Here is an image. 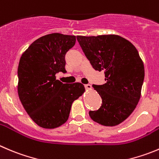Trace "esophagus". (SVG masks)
Listing matches in <instances>:
<instances>
[{
	"label": "esophagus",
	"mask_w": 159,
	"mask_h": 159,
	"mask_svg": "<svg viewBox=\"0 0 159 159\" xmlns=\"http://www.w3.org/2000/svg\"><path fill=\"white\" fill-rule=\"evenodd\" d=\"M84 87H85L86 89H89V90H90V89H92V85H91L90 84H84Z\"/></svg>",
	"instance_id": "34e87169"
}]
</instances>
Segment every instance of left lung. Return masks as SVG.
<instances>
[{
	"mask_svg": "<svg viewBox=\"0 0 159 159\" xmlns=\"http://www.w3.org/2000/svg\"><path fill=\"white\" fill-rule=\"evenodd\" d=\"M77 39L92 64L104 71L106 82L93 84L102 103L96 111H89L95 122L113 127L124 122L136 108L141 95L144 67L136 47L117 35H77Z\"/></svg>",
	"mask_w": 159,
	"mask_h": 159,
	"instance_id": "8db88e82",
	"label": "left lung"
}]
</instances>
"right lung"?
Here are the masks:
<instances>
[{
  "label": "right lung",
  "instance_id": "obj_1",
  "mask_svg": "<svg viewBox=\"0 0 159 159\" xmlns=\"http://www.w3.org/2000/svg\"><path fill=\"white\" fill-rule=\"evenodd\" d=\"M75 42V35L48 34L34 41L20 58L18 96L31 119L43 128L67 122L72 103L85 91L81 83L56 79L57 73L67 72L65 55Z\"/></svg>",
  "mask_w": 159,
  "mask_h": 159
}]
</instances>
